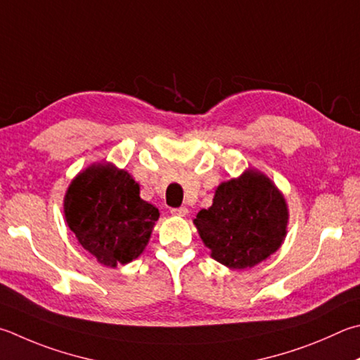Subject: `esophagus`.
<instances>
[{"instance_id":"obj_1","label":"esophagus","mask_w":360,"mask_h":360,"mask_svg":"<svg viewBox=\"0 0 360 360\" xmlns=\"http://www.w3.org/2000/svg\"><path fill=\"white\" fill-rule=\"evenodd\" d=\"M172 214L173 215H179V217H186L188 214V209L186 206H181V207H174L172 209Z\"/></svg>"}]
</instances>
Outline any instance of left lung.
Returning <instances> with one entry per match:
<instances>
[{
    "label": "left lung",
    "instance_id": "1",
    "mask_svg": "<svg viewBox=\"0 0 360 360\" xmlns=\"http://www.w3.org/2000/svg\"><path fill=\"white\" fill-rule=\"evenodd\" d=\"M193 221L215 261L245 269L282 245L288 207L264 174L248 169L239 179L221 182L212 206L201 209Z\"/></svg>",
    "mask_w": 360,
    "mask_h": 360
}]
</instances>
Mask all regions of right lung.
<instances>
[{"label":"right lung","mask_w":360,"mask_h":360,"mask_svg":"<svg viewBox=\"0 0 360 360\" xmlns=\"http://www.w3.org/2000/svg\"><path fill=\"white\" fill-rule=\"evenodd\" d=\"M64 215L84 250L115 267L145 250L159 209L140 198V187L127 172L99 163L70 182Z\"/></svg>","instance_id":"add662e5"}]
</instances>
